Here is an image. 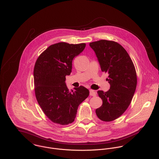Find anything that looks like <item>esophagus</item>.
I'll return each mask as SVG.
<instances>
[{
    "label": "esophagus",
    "instance_id": "34e87169",
    "mask_svg": "<svg viewBox=\"0 0 159 159\" xmlns=\"http://www.w3.org/2000/svg\"><path fill=\"white\" fill-rule=\"evenodd\" d=\"M89 94H90L91 96H93H93L96 95V92L93 91V90H92V89H90L89 90Z\"/></svg>",
    "mask_w": 159,
    "mask_h": 159
}]
</instances>
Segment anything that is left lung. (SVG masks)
I'll use <instances>...</instances> for the list:
<instances>
[{"mask_svg":"<svg viewBox=\"0 0 159 159\" xmlns=\"http://www.w3.org/2000/svg\"><path fill=\"white\" fill-rule=\"evenodd\" d=\"M95 51L102 72L108 74L107 92L97 91L102 105L96 109L97 117L111 122L119 117L129 107L137 84L136 70L126 50L118 43L101 40L89 43Z\"/></svg>","mask_w":159,"mask_h":159,"instance_id":"left-lung-1","label":"left lung"}]
</instances>
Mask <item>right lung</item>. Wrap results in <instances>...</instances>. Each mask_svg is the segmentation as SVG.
Masks as SVG:
<instances>
[{
	"label": "right lung",
	"instance_id": "1",
	"mask_svg": "<svg viewBox=\"0 0 159 159\" xmlns=\"http://www.w3.org/2000/svg\"><path fill=\"white\" fill-rule=\"evenodd\" d=\"M86 43L59 42L49 46L37 58L34 69L37 100L47 117L62 125L72 123L78 106L89 91L81 86L69 91L66 76L71 72L72 61L85 48Z\"/></svg>",
	"mask_w": 159,
	"mask_h": 159
}]
</instances>
